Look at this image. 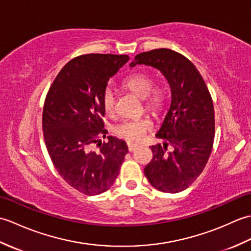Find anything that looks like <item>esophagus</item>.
<instances>
[{
	"label": "esophagus",
	"mask_w": 251,
	"mask_h": 251,
	"mask_svg": "<svg viewBox=\"0 0 251 251\" xmlns=\"http://www.w3.org/2000/svg\"><path fill=\"white\" fill-rule=\"evenodd\" d=\"M127 146H128V150L131 152V151H134V150H136V149L139 147L138 145H136V143H127Z\"/></svg>",
	"instance_id": "obj_1"
}]
</instances>
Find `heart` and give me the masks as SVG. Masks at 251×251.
Here are the masks:
<instances>
[{"label": "heart", "instance_id": "1", "mask_svg": "<svg viewBox=\"0 0 251 251\" xmlns=\"http://www.w3.org/2000/svg\"><path fill=\"white\" fill-rule=\"evenodd\" d=\"M154 79L148 73L131 74L123 81V87L128 89L137 97L145 101L146 109L153 113L162 111L166 101V94L162 87H153ZM102 108L105 113L112 114L115 109V94L111 88H106L102 95ZM151 128L148 120L126 121L115 126L114 132L122 139L136 142L140 141Z\"/></svg>", "mask_w": 251, "mask_h": 251}]
</instances>
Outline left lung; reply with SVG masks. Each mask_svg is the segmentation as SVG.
Listing matches in <instances>:
<instances>
[{"instance_id": "8db88e82", "label": "left lung", "mask_w": 251, "mask_h": 251, "mask_svg": "<svg viewBox=\"0 0 251 251\" xmlns=\"http://www.w3.org/2000/svg\"><path fill=\"white\" fill-rule=\"evenodd\" d=\"M150 66L166 77L172 102L155 135L164 145L152 146L145 168L149 182L165 193L188 189L204 170L215 138L214 103L201 73L188 58L168 49L141 52L130 63ZM172 145L173 151L167 152Z\"/></svg>"}]
</instances>
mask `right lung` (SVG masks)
<instances>
[{"label": "right lung", "instance_id": "right-lung-1", "mask_svg": "<svg viewBox=\"0 0 251 251\" xmlns=\"http://www.w3.org/2000/svg\"><path fill=\"white\" fill-rule=\"evenodd\" d=\"M129 60L127 55L89 54L75 57L58 73L47 93L43 132L51 162L62 179L86 195L113 185L128 152L126 142L108 136L101 117L102 95L110 77ZM98 143L99 151H93Z\"/></svg>", "mask_w": 251, "mask_h": 251}]
</instances>
